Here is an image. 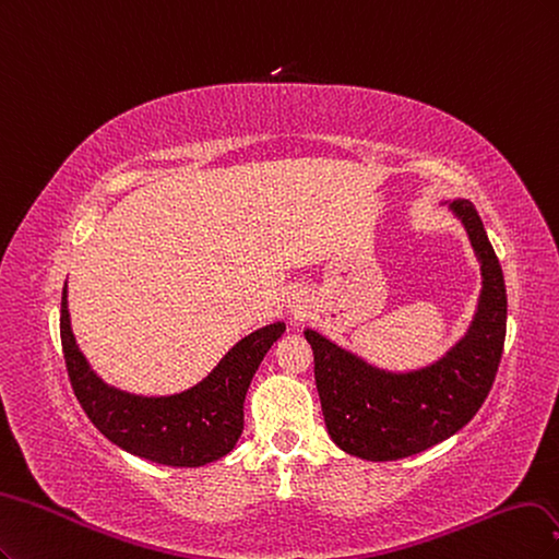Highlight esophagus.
<instances>
[{
    "instance_id": "esophagus-1",
    "label": "esophagus",
    "mask_w": 559,
    "mask_h": 559,
    "mask_svg": "<svg viewBox=\"0 0 559 559\" xmlns=\"http://www.w3.org/2000/svg\"><path fill=\"white\" fill-rule=\"evenodd\" d=\"M287 309H290L295 316H301L304 313V299H301V295H293L290 299H287Z\"/></svg>"
}]
</instances>
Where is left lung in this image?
I'll use <instances>...</instances> for the list:
<instances>
[{"label": "left lung", "instance_id": "left-lung-1", "mask_svg": "<svg viewBox=\"0 0 559 559\" xmlns=\"http://www.w3.org/2000/svg\"><path fill=\"white\" fill-rule=\"evenodd\" d=\"M445 204L469 234L483 287L469 330L443 357L413 371H388L304 330L330 437L359 460H402L453 437L476 416L497 376L507 336L501 266L474 204Z\"/></svg>", "mask_w": 559, "mask_h": 559}]
</instances>
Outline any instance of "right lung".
Returning <instances> with one entry per match:
<instances>
[{
    "instance_id": "add662e5",
    "label": "right lung",
    "mask_w": 559,
    "mask_h": 559,
    "mask_svg": "<svg viewBox=\"0 0 559 559\" xmlns=\"http://www.w3.org/2000/svg\"><path fill=\"white\" fill-rule=\"evenodd\" d=\"M283 332L285 322L260 328L231 346L204 381L167 397H143L104 383L93 371L71 332L67 283L62 290L60 338L76 400L106 439L155 464L204 466L237 445L248 385Z\"/></svg>"
}]
</instances>
